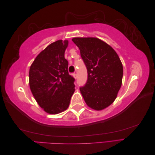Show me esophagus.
I'll use <instances>...</instances> for the list:
<instances>
[{"label":"esophagus","instance_id":"1","mask_svg":"<svg viewBox=\"0 0 155 155\" xmlns=\"http://www.w3.org/2000/svg\"><path fill=\"white\" fill-rule=\"evenodd\" d=\"M73 76H74V78L75 79H77V78H78V74H76V73H74V74H73Z\"/></svg>","mask_w":155,"mask_h":155}]
</instances>
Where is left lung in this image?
I'll return each instance as SVG.
<instances>
[{
	"instance_id": "8db88e82",
	"label": "left lung",
	"mask_w": 155,
	"mask_h": 155,
	"mask_svg": "<svg viewBox=\"0 0 155 155\" xmlns=\"http://www.w3.org/2000/svg\"><path fill=\"white\" fill-rule=\"evenodd\" d=\"M87 69V81L79 90L87 105L100 110L114 102L121 86L123 66L115 50L95 37H75Z\"/></svg>"
}]
</instances>
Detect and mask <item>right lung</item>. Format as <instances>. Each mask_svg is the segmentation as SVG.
Wrapping results in <instances>:
<instances>
[{
  "label": "right lung",
  "instance_id": "1",
  "mask_svg": "<svg viewBox=\"0 0 155 155\" xmlns=\"http://www.w3.org/2000/svg\"><path fill=\"white\" fill-rule=\"evenodd\" d=\"M67 40L51 43L37 56L29 72L31 91L37 104L47 113L56 114L69 106L75 91V79L69 75L64 58Z\"/></svg>",
  "mask_w": 155,
  "mask_h": 155
}]
</instances>
